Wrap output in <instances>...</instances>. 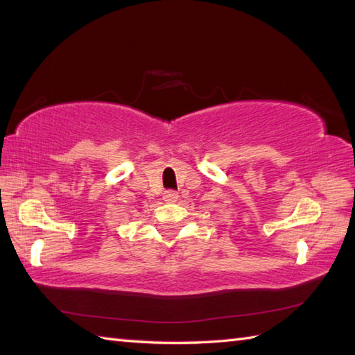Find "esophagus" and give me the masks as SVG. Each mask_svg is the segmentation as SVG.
Instances as JSON below:
<instances>
[{"mask_svg": "<svg viewBox=\"0 0 355 355\" xmlns=\"http://www.w3.org/2000/svg\"><path fill=\"white\" fill-rule=\"evenodd\" d=\"M163 200L166 202H175L178 200V193L175 191H166L163 193Z\"/></svg>", "mask_w": 355, "mask_h": 355, "instance_id": "34e87169", "label": "esophagus"}]
</instances>
